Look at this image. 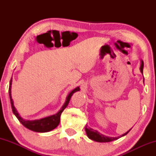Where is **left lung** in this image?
<instances>
[{
	"mask_svg": "<svg viewBox=\"0 0 156 156\" xmlns=\"http://www.w3.org/2000/svg\"><path fill=\"white\" fill-rule=\"evenodd\" d=\"M143 67H144V62L143 61H141V67H140V70L141 73H143ZM85 130L86 133L87 134V136H88L89 139H92V140H94L95 141H98V142H109V141H112L114 140H116V139H119V137H108V136H105L103 135V134L100 133L99 132L95 130H93L92 128H87V125H86L85 128ZM130 130V129L128 130V132L122 135L120 137L126 135L127 133H128Z\"/></svg>",
	"mask_w": 156,
	"mask_h": 156,
	"instance_id": "1",
	"label": "left lung"
}]
</instances>
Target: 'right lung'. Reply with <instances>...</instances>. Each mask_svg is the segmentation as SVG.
<instances>
[{"label":"right lung","instance_id":"obj_1","mask_svg":"<svg viewBox=\"0 0 156 156\" xmlns=\"http://www.w3.org/2000/svg\"><path fill=\"white\" fill-rule=\"evenodd\" d=\"M12 78L10 80L9 83V97H10V101H11V105H12V112H13L14 114L16 116V117L18 119V120L22 123V125H24L25 127L27 128H28L29 130H33L35 132H40V133H43V132H48L51 131V130H53L54 128H56L59 124L60 122V117L61 114L64 108L67 106V105L69 104V102L70 101L71 97L73 96V94L75 92H78L80 90L79 87H76V89H73V90L68 94L67 97V99H66L65 103L63 105V106L62 107V108L60 109V111L57 114H54V115L50 116V117L43 118V119H38V120H34V121H29V120H24L22 118L20 117V116L19 115V114L17 113V110H16L15 106H14L13 101L12 99V96H11V85H12Z\"/></svg>","mask_w":156,"mask_h":156}]
</instances>
